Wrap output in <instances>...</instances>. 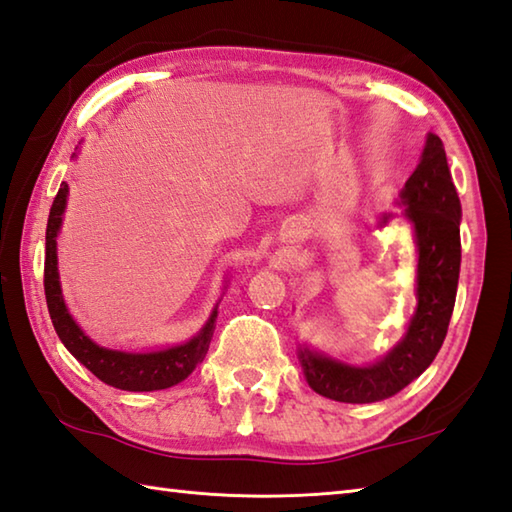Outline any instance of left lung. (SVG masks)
<instances>
[{
    "mask_svg": "<svg viewBox=\"0 0 512 512\" xmlns=\"http://www.w3.org/2000/svg\"><path fill=\"white\" fill-rule=\"evenodd\" d=\"M417 247L415 309L402 340L369 364H349L298 344L309 387L329 400L367 404L387 400L429 369L446 338L460 278L462 205L446 163L442 139L429 132L415 172L398 196ZM393 214H382L380 227Z\"/></svg>",
    "mask_w": 512,
    "mask_h": 512,
    "instance_id": "1",
    "label": "left lung"
}]
</instances>
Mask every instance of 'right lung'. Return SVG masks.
<instances>
[{
	"instance_id": "obj_1",
	"label": "right lung",
	"mask_w": 512,
	"mask_h": 512,
	"mask_svg": "<svg viewBox=\"0 0 512 512\" xmlns=\"http://www.w3.org/2000/svg\"><path fill=\"white\" fill-rule=\"evenodd\" d=\"M77 156V154H72ZM68 203V183H61L59 192L52 201L48 227H46V263H44V289L48 314L59 340L90 373H95L101 382L121 391H161L183 382L198 362H203L214 336L218 305L212 309L201 331L187 342L174 347L152 349V351H119L101 347L90 340L83 329L70 316L64 294H61L59 267H57V236Z\"/></svg>"
}]
</instances>
